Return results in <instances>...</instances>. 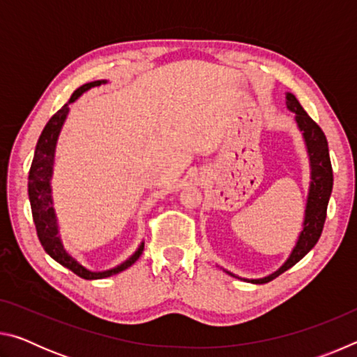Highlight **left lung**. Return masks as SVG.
I'll list each match as a JSON object with an SVG mask.
<instances>
[{"instance_id":"1","label":"left lung","mask_w":357,"mask_h":357,"mask_svg":"<svg viewBox=\"0 0 357 357\" xmlns=\"http://www.w3.org/2000/svg\"><path fill=\"white\" fill-rule=\"evenodd\" d=\"M287 107L288 110H291L296 114V123H298V128L302 132V137H304L307 153H309L310 159L312 181L309 189V198H307L304 225H302V231L299 234V239L294 245L291 255L288 257L282 268L279 271H275L274 274L264 277V279L249 280L252 283H268L271 280H274L275 277H279L289 268H293L299 259L304 258L307 253L315 247L319 236H321L326 220V211H328V203L332 192V183H334L328 140H326L324 132L315 121L305 113L304 108L299 104V100L296 99L291 93H287ZM228 274L233 275L231 273Z\"/></svg>"}]
</instances>
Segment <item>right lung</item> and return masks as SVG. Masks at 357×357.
Here are the masks:
<instances>
[{"instance_id":"1","label":"right lung","mask_w":357,"mask_h":357,"mask_svg":"<svg viewBox=\"0 0 357 357\" xmlns=\"http://www.w3.org/2000/svg\"><path fill=\"white\" fill-rule=\"evenodd\" d=\"M102 83H107L105 80H96L91 83H86L75 89L74 94L70 96L68 104H66L61 110H58L53 116L48 121L47 126L42 130V134L36 144L33 164L29 168V176H28V195H29V203H31V213H33V220L36 225V231H38V238L40 241L44 250L50 255L55 261H58L64 268L70 269L72 273L77 274L78 277L86 280H98V279H105V277H110L114 274H119L121 271L130 268L140 255L143 253L144 244L142 243L138 247L137 252L130 258L126 259L124 263L108 271H102V273H93L82 266L77 261L75 258H72L66 249L63 247L61 239H59V231H58V222H56V214L55 209H53V200H52V173H53V162H55V148H56V140L59 132L66 121V116L69 113V104L75 102L80 96L91 89L94 86H100Z\"/></svg>"}]
</instances>
